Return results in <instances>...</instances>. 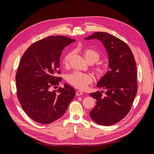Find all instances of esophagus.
<instances>
[{
  "mask_svg": "<svg viewBox=\"0 0 154 154\" xmlns=\"http://www.w3.org/2000/svg\"><path fill=\"white\" fill-rule=\"evenodd\" d=\"M82 94H83V92H82V91H76V95L77 96H81V95H82Z\"/></svg>",
  "mask_w": 154,
  "mask_h": 154,
  "instance_id": "esophagus-1",
  "label": "esophagus"
}]
</instances>
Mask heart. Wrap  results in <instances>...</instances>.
Listing matches in <instances>:
<instances>
[{"label":"heart","instance_id":"heart-1","mask_svg":"<svg viewBox=\"0 0 154 154\" xmlns=\"http://www.w3.org/2000/svg\"><path fill=\"white\" fill-rule=\"evenodd\" d=\"M71 55V53H68L64 56L62 60V63L64 66H67L69 64ZM83 56L87 62L91 60L93 63L98 61L100 58V54L97 51L92 49H85L83 51ZM95 71L97 76L101 77L107 72V67L105 65L99 64L96 67ZM67 81L74 87L83 90L85 89L88 85L92 82L93 77L91 74L76 71L69 74L67 76Z\"/></svg>","mask_w":154,"mask_h":154}]
</instances>
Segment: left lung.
<instances>
[{
    "mask_svg": "<svg viewBox=\"0 0 154 154\" xmlns=\"http://www.w3.org/2000/svg\"><path fill=\"white\" fill-rule=\"evenodd\" d=\"M85 39L101 42L110 69L97 83L105 91L90 94L96 101L90 117L98 125H112L123 119L131 109L137 91L136 63L128 45L108 32H95Z\"/></svg>",
    "mask_w": 154,
    "mask_h": 154,
    "instance_id": "1",
    "label": "left lung"
}]
</instances>
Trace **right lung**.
Wrapping results in <instances>:
<instances>
[{
    "label": "right lung",
    "instance_id": "obj_1",
    "mask_svg": "<svg viewBox=\"0 0 154 154\" xmlns=\"http://www.w3.org/2000/svg\"><path fill=\"white\" fill-rule=\"evenodd\" d=\"M75 41L50 36L31 45L22 55L15 77L17 94L23 110L37 123L49 124L61 118L75 96V90L66 83L51 90L62 81L57 74L62 50Z\"/></svg>",
    "mask_w": 154,
    "mask_h": 154
}]
</instances>
